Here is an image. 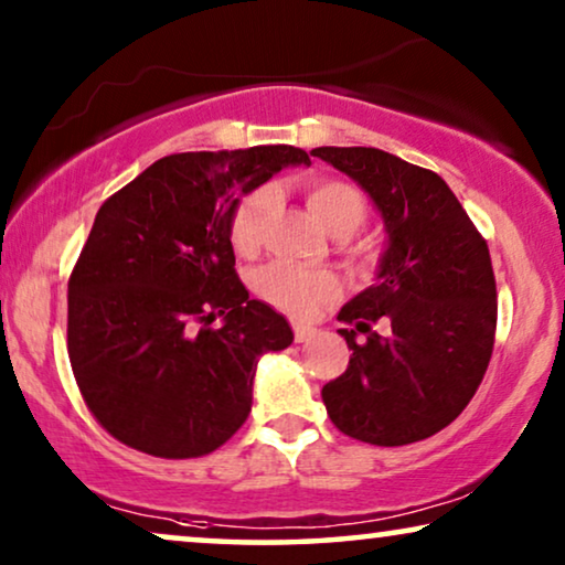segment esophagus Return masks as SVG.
Instances as JSON below:
<instances>
[{
	"instance_id": "34e87169",
	"label": "esophagus",
	"mask_w": 565,
	"mask_h": 565,
	"mask_svg": "<svg viewBox=\"0 0 565 565\" xmlns=\"http://www.w3.org/2000/svg\"><path fill=\"white\" fill-rule=\"evenodd\" d=\"M292 334H296V342H308L316 337V329L306 327V323H292Z\"/></svg>"
}]
</instances>
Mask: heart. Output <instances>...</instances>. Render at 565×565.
Instances as JSON below:
<instances>
[{
	"instance_id": "heart-1",
	"label": "heart",
	"mask_w": 565,
	"mask_h": 565,
	"mask_svg": "<svg viewBox=\"0 0 565 565\" xmlns=\"http://www.w3.org/2000/svg\"><path fill=\"white\" fill-rule=\"evenodd\" d=\"M273 190L262 188L246 195L231 218V244L238 254H254L262 226L273 207ZM306 200L319 223L334 236H350L365 221V198L350 182L321 180L308 184ZM342 290L339 277L329 269L303 267L296 262H273L257 275V292L267 303L290 316H311L316 308L334 300Z\"/></svg>"
}]
</instances>
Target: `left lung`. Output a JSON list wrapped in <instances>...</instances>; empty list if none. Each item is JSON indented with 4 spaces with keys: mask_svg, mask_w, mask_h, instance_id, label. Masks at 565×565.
<instances>
[{
    "mask_svg": "<svg viewBox=\"0 0 565 565\" xmlns=\"http://www.w3.org/2000/svg\"><path fill=\"white\" fill-rule=\"evenodd\" d=\"M311 157L358 182L385 231L375 282L337 316L350 323L339 334L352 354L323 385V406L337 429L362 443H419L458 419L489 367L497 331L489 246L429 169L367 146H319Z\"/></svg>",
    "mask_w": 565,
    "mask_h": 565,
    "instance_id": "8db88e82",
    "label": "left lung"
}]
</instances>
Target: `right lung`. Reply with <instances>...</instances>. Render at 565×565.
Listing matches in <instances>:
<instances>
[{
    "mask_svg": "<svg viewBox=\"0 0 565 565\" xmlns=\"http://www.w3.org/2000/svg\"><path fill=\"white\" fill-rule=\"evenodd\" d=\"M296 146L164 157L97 211L68 280V360L95 419L157 458H200L252 412L262 354L292 344L236 275L231 218ZM224 316V327L206 323Z\"/></svg>",
    "mask_w": 565,
    "mask_h": 565,
    "instance_id": "add662e5",
    "label": "right lung"
}]
</instances>
